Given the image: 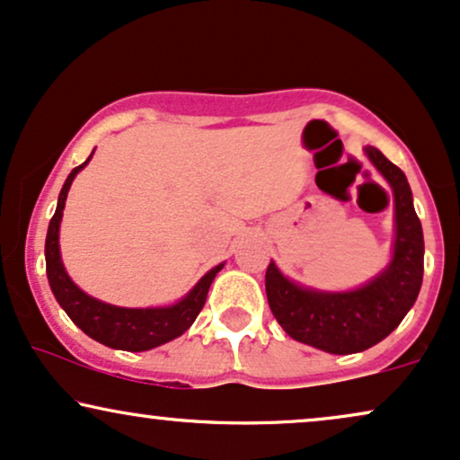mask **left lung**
I'll return each mask as SVG.
<instances>
[{"mask_svg":"<svg viewBox=\"0 0 460 460\" xmlns=\"http://www.w3.org/2000/svg\"><path fill=\"white\" fill-rule=\"evenodd\" d=\"M364 152L394 192L396 237L388 268L359 289L342 293L304 289L272 261L265 272L268 304L287 334L339 356L368 349L394 332L416 302L424 274L422 225L407 177L377 147Z\"/></svg>","mask_w":460,"mask_h":460,"instance_id":"1","label":"left lung"}]
</instances>
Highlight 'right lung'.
<instances>
[{
  "label": "right lung",
  "mask_w": 460,
  "mask_h": 460,
  "mask_svg": "<svg viewBox=\"0 0 460 460\" xmlns=\"http://www.w3.org/2000/svg\"><path fill=\"white\" fill-rule=\"evenodd\" d=\"M90 158L83 164H79V167L72 169L68 180L64 181V188L58 199V209H55L51 223H49L47 244H44L49 285H51L55 300L59 302V306H62L66 314L72 319V323L79 325L90 339L102 342V345L111 347V349H154V347L164 345V342L177 339V336H181L188 328H190L192 321L197 319L203 304H206L209 285H212L216 274L223 270L225 263L209 270V272L192 287L190 293L181 297L177 304H173V306L119 308L83 293L79 287L72 283L70 276L66 274L62 257H59V223H62L66 197H68L72 180H75L76 173L90 163Z\"/></svg>",
  "instance_id": "add662e5"
}]
</instances>
